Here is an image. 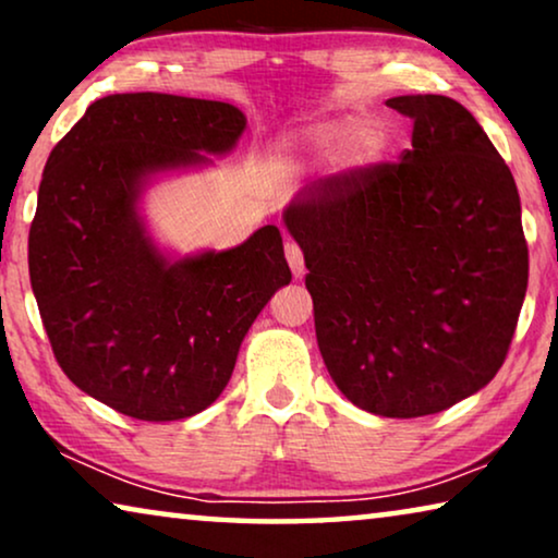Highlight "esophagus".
I'll return each instance as SVG.
<instances>
[{
  "mask_svg": "<svg viewBox=\"0 0 558 558\" xmlns=\"http://www.w3.org/2000/svg\"><path fill=\"white\" fill-rule=\"evenodd\" d=\"M287 262H289V269L296 279L304 277V256H302V248L296 246L294 241H287Z\"/></svg>",
  "mask_w": 558,
  "mask_h": 558,
  "instance_id": "1",
  "label": "esophagus"
}]
</instances>
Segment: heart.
Segmentation results:
<instances>
[{"instance_id": "1", "label": "heart", "mask_w": 558, "mask_h": 558, "mask_svg": "<svg viewBox=\"0 0 558 558\" xmlns=\"http://www.w3.org/2000/svg\"><path fill=\"white\" fill-rule=\"evenodd\" d=\"M350 142L361 157H376L380 147H384V136L368 119L361 117H342L319 121V124L302 129V132L289 134L281 142V155L292 162H315V159H327L340 144Z\"/></svg>"}]
</instances>
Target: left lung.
<instances>
[{
	"label": "left lung",
	"instance_id": "8db88e82",
	"mask_svg": "<svg viewBox=\"0 0 558 558\" xmlns=\"http://www.w3.org/2000/svg\"><path fill=\"white\" fill-rule=\"evenodd\" d=\"M414 121L396 165L304 187L284 210L335 386L388 418L437 414L506 361L529 287L513 174L447 96L388 98Z\"/></svg>",
	"mask_w": 558,
	"mask_h": 558
}]
</instances>
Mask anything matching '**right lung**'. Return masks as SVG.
Segmentation results:
<instances>
[{
    "label": "right lung",
    "mask_w": 558,
    "mask_h": 558,
    "mask_svg": "<svg viewBox=\"0 0 558 558\" xmlns=\"http://www.w3.org/2000/svg\"><path fill=\"white\" fill-rule=\"evenodd\" d=\"M246 117L172 94L94 101L50 151L29 226V281L56 361L83 393L142 422L201 414L248 327L292 281L277 226L228 251L172 256L142 195L233 151Z\"/></svg>",
    "instance_id": "right-lung-1"
}]
</instances>
